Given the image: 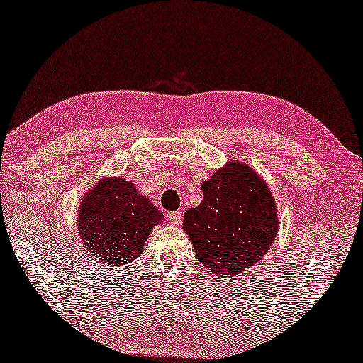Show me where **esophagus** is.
I'll use <instances>...</instances> for the list:
<instances>
[{
	"label": "esophagus",
	"instance_id": "esophagus-1",
	"mask_svg": "<svg viewBox=\"0 0 363 363\" xmlns=\"http://www.w3.org/2000/svg\"><path fill=\"white\" fill-rule=\"evenodd\" d=\"M182 217H183V212L182 211H175V212H169V216H167V218H169V223L177 226L182 223Z\"/></svg>",
	"mask_w": 363,
	"mask_h": 363
}]
</instances>
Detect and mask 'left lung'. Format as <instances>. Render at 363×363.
Returning <instances> with one entry per match:
<instances>
[{
  "instance_id": "obj_1",
  "label": "left lung",
  "mask_w": 363,
  "mask_h": 363,
  "mask_svg": "<svg viewBox=\"0 0 363 363\" xmlns=\"http://www.w3.org/2000/svg\"><path fill=\"white\" fill-rule=\"evenodd\" d=\"M203 201L188 209L183 228L197 260L217 276L233 277L263 257L277 234V209L268 184L231 162L201 183Z\"/></svg>"
}]
</instances>
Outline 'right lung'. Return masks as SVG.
<instances>
[{
    "mask_svg": "<svg viewBox=\"0 0 363 363\" xmlns=\"http://www.w3.org/2000/svg\"><path fill=\"white\" fill-rule=\"evenodd\" d=\"M162 214L125 179L103 180L79 205L78 229L86 248L106 264L129 263L143 252Z\"/></svg>",
    "mask_w": 363,
    "mask_h": 363,
    "instance_id": "1",
    "label": "right lung"
}]
</instances>
